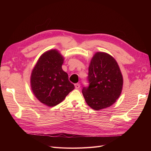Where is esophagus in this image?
Masks as SVG:
<instances>
[{
  "instance_id": "esophagus-1",
  "label": "esophagus",
  "mask_w": 151,
  "mask_h": 151,
  "mask_svg": "<svg viewBox=\"0 0 151 151\" xmlns=\"http://www.w3.org/2000/svg\"><path fill=\"white\" fill-rule=\"evenodd\" d=\"M80 86H81V85L79 83L75 84V88H76V89H79L80 88Z\"/></svg>"
}]
</instances>
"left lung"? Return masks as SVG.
<instances>
[{
	"label": "left lung",
	"mask_w": 151,
	"mask_h": 151,
	"mask_svg": "<svg viewBox=\"0 0 151 151\" xmlns=\"http://www.w3.org/2000/svg\"><path fill=\"white\" fill-rule=\"evenodd\" d=\"M88 88L83 94L88 105L95 110L109 107L120 97L123 79L117 62L110 55L98 52L91 58L88 72Z\"/></svg>",
	"instance_id": "8db88e82"
}]
</instances>
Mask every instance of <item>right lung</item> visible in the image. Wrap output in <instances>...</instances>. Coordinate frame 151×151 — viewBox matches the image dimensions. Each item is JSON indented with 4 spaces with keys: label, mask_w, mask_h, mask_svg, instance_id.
I'll list each match as a JSON object with an SVG mask.
<instances>
[{
    "label": "right lung",
    "mask_w": 151,
    "mask_h": 151,
    "mask_svg": "<svg viewBox=\"0 0 151 151\" xmlns=\"http://www.w3.org/2000/svg\"><path fill=\"white\" fill-rule=\"evenodd\" d=\"M63 62L64 58L57 50H50L40 57L31 72L30 84L33 93L48 106L60 103L74 89L67 73L62 68Z\"/></svg>",
    "instance_id": "1"
}]
</instances>
